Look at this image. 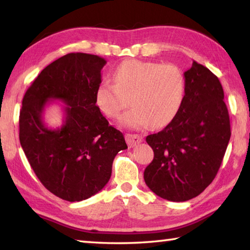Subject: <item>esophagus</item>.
I'll use <instances>...</instances> for the list:
<instances>
[{"label":"esophagus","mask_w":250,"mask_h":250,"mask_svg":"<svg viewBox=\"0 0 250 250\" xmlns=\"http://www.w3.org/2000/svg\"><path fill=\"white\" fill-rule=\"evenodd\" d=\"M125 140H126V143H128V146L130 147H133L137 145H139V143H141L143 141V138L141 137V135L139 134H130V133H126L125 134Z\"/></svg>","instance_id":"obj_1"}]
</instances>
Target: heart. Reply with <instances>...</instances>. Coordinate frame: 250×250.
<instances>
[{
    "mask_svg": "<svg viewBox=\"0 0 250 250\" xmlns=\"http://www.w3.org/2000/svg\"><path fill=\"white\" fill-rule=\"evenodd\" d=\"M113 80L98 84L96 104L109 119H117L131 103L133 107L120 119L125 128H163L183 104L185 78L173 64L128 59L117 67Z\"/></svg>",
    "mask_w": 250,
    "mask_h": 250,
    "instance_id": "1",
    "label": "heart"
}]
</instances>
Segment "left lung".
I'll return each instance as SVG.
<instances>
[{"mask_svg":"<svg viewBox=\"0 0 250 250\" xmlns=\"http://www.w3.org/2000/svg\"><path fill=\"white\" fill-rule=\"evenodd\" d=\"M184 78L185 96L177 116L146 139L154 152L143 174L146 184L172 202L196 197L213 182L230 139L229 115L218 78L196 62Z\"/></svg>","mask_w":250,"mask_h":250,"instance_id":"left-lung-1","label":"left lung"}]
</instances>
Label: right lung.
<instances>
[{
    "mask_svg": "<svg viewBox=\"0 0 250 250\" xmlns=\"http://www.w3.org/2000/svg\"><path fill=\"white\" fill-rule=\"evenodd\" d=\"M107 64L97 55L70 53L41 71L22 101L20 142L36 176L49 192L68 202L98 193L111 176L118 152L128 149L124 134L109 125L95 94ZM65 105L63 125L48 128L45 105Z\"/></svg>",
    "mask_w": 250,
    "mask_h": 250,
    "instance_id": "1",
    "label": "right lung"
}]
</instances>
